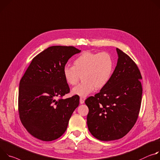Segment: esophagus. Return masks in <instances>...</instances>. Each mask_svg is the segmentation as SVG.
<instances>
[{"label":"esophagus","mask_w":160,"mask_h":160,"mask_svg":"<svg viewBox=\"0 0 160 160\" xmlns=\"http://www.w3.org/2000/svg\"><path fill=\"white\" fill-rule=\"evenodd\" d=\"M79 102H80V103H81V104H82V103H84V99H83V98H80V99H79Z\"/></svg>","instance_id":"obj_1"}]
</instances>
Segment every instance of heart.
<instances>
[{"label": "heart", "instance_id": "heart-1", "mask_svg": "<svg viewBox=\"0 0 160 160\" xmlns=\"http://www.w3.org/2000/svg\"><path fill=\"white\" fill-rule=\"evenodd\" d=\"M114 69V60L109 53L84 51L74 59L73 67L65 66L63 68V76L69 85L76 84L82 76L84 82L73 88L72 94L86 97L96 88L100 89L107 85L112 78Z\"/></svg>", "mask_w": 160, "mask_h": 160}]
</instances>
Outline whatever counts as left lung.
<instances>
[{
    "label": "left lung",
    "instance_id": "left-lung-1",
    "mask_svg": "<svg viewBox=\"0 0 160 160\" xmlns=\"http://www.w3.org/2000/svg\"><path fill=\"white\" fill-rule=\"evenodd\" d=\"M118 62L109 83L85 100L87 125L98 140L111 141L126 135L137 119L142 95V76L135 62L116 48Z\"/></svg>",
    "mask_w": 160,
    "mask_h": 160
}]
</instances>
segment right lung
Instances as JSON below:
<instances>
[{"label": "right lung", "mask_w": 160, "mask_h": 160, "mask_svg": "<svg viewBox=\"0 0 160 160\" xmlns=\"http://www.w3.org/2000/svg\"><path fill=\"white\" fill-rule=\"evenodd\" d=\"M81 51L73 46H51L35 57L20 82L18 109L21 121L34 137L52 141L66 131L79 103V96L60 98L70 88L63 69Z\"/></svg>", "instance_id": "obj_1"}]
</instances>
